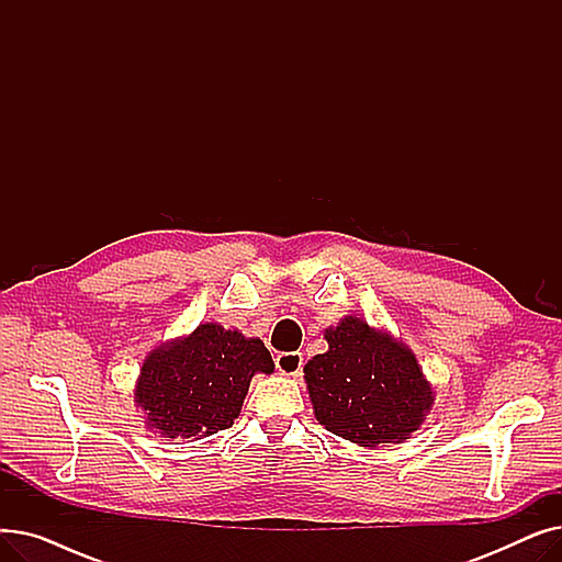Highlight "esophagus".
<instances>
[{
    "label": "esophagus",
    "mask_w": 562,
    "mask_h": 562,
    "mask_svg": "<svg viewBox=\"0 0 562 562\" xmlns=\"http://www.w3.org/2000/svg\"><path fill=\"white\" fill-rule=\"evenodd\" d=\"M276 369L282 373V375H301L303 371V352H278L276 356Z\"/></svg>",
    "instance_id": "obj_1"
}]
</instances>
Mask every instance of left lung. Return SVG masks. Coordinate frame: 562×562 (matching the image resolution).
<instances>
[{
	"instance_id": "left-lung-1",
	"label": "left lung",
	"mask_w": 562,
	"mask_h": 562,
	"mask_svg": "<svg viewBox=\"0 0 562 562\" xmlns=\"http://www.w3.org/2000/svg\"><path fill=\"white\" fill-rule=\"evenodd\" d=\"M328 352L305 364L316 419L358 447L403 441L432 405L417 358L387 333L346 316L326 330Z\"/></svg>"
}]
</instances>
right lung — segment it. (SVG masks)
<instances>
[{
    "mask_svg": "<svg viewBox=\"0 0 562 562\" xmlns=\"http://www.w3.org/2000/svg\"><path fill=\"white\" fill-rule=\"evenodd\" d=\"M257 371L273 373L271 352L259 339L204 323L189 337L150 352L136 403L147 409V426L161 435L202 439L232 428Z\"/></svg>",
    "mask_w": 562,
    "mask_h": 562,
    "instance_id": "add662e5",
    "label": "right lung"
}]
</instances>
